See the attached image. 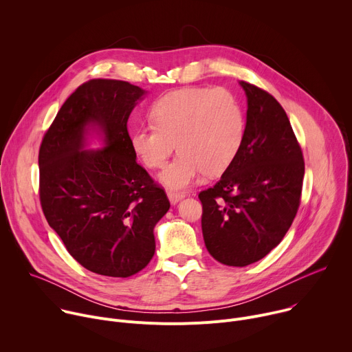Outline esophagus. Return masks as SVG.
Returning <instances> with one entry per match:
<instances>
[{"label": "esophagus", "instance_id": "1", "mask_svg": "<svg viewBox=\"0 0 352 352\" xmlns=\"http://www.w3.org/2000/svg\"><path fill=\"white\" fill-rule=\"evenodd\" d=\"M167 196H168V199H170V202H171L173 205H175V204L179 202V200H181L185 195L181 193V192H175V190H167Z\"/></svg>", "mask_w": 352, "mask_h": 352}]
</instances>
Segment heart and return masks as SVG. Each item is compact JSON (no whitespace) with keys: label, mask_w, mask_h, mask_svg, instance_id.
I'll use <instances>...</instances> for the list:
<instances>
[{"label":"heart","mask_w":352,"mask_h":352,"mask_svg":"<svg viewBox=\"0 0 352 352\" xmlns=\"http://www.w3.org/2000/svg\"><path fill=\"white\" fill-rule=\"evenodd\" d=\"M152 125L133 131L131 144L147 168H163V184L185 189L204 173L219 175L236 159L246 120L238 98L226 89L182 87L159 97L148 111Z\"/></svg>","instance_id":"1"}]
</instances>
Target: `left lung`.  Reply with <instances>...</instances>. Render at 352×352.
Listing matches in <instances>:
<instances>
[{
    "instance_id": "1",
    "label": "left lung",
    "mask_w": 352,
    "mask_h": 352,
    "mask_svg": "<svg viewBox=\"0 0 352 352\" xmlns=\"http://www.w3.org/2000/svg\"><path fill=\"white\" fill-rule=\"evenodd\" d=\"M246 97L245 140L214 186L199 192L209 254L227 266L263 259L291 227L305 162L289 120L266 90L241 82Z\"/></svg>"
}]
</instances>
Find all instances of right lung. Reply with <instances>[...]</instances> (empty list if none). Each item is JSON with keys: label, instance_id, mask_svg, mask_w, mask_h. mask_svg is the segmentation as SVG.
<instances>
[{"label": "right lung", "instance_id": "right-lung-1", "mask_svg": "<svg viewBox=\"0 0 352 352\" xmlns=\"http://www.w3.org/2000/svg\"><path fill=\"white\" fill-rule=\"evenodd\" d=\"M144 90L125 80L90 79L63 104L38 150L43 213L85 269L129 277L156 249L153 228L168 212L166 190L136 163L126 122ZM89 123L108 146L82 151Z\"/></svg>", "mask_w": 352, "mask_h": 352}]
</instances>
